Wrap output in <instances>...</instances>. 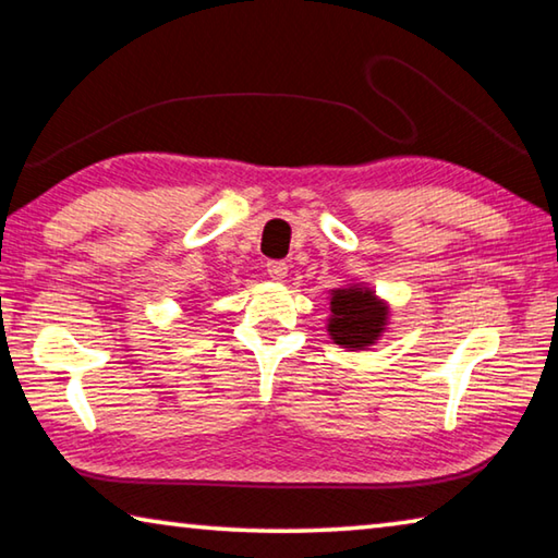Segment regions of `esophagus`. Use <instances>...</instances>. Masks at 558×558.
Instances as JSON below:
<instances>
[{
	"label": "esophagus",
	"mask_w": 558,
	"mask_h": 558,
	"mask_svg": "<svg viewBox=\"0 0 558 558\" xmlns=\"http://www.w3.org/2000/svg\"><path fill=\"white\" fill-rule=\"evenodd\" d=\"M266 268H268V276L272 280H282L288 276V263L286 260H268Z\"/></svg>",
	"instance_id": "esophagus-1"
}]
</instances>
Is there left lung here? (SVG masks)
<instances>
[{
  "mask_svg": "<svg viewBox=\"0 0 558 558\" xmlns=\"http://www.w3.org/2000/svg\"><path fill=\"white\" fill-rule=\"evenodd\" d=\"M386 325V307L369 290L347 288L335 290L332 295V319L329 335L337 344L349 349H364L374 344Z\"/></svg>",
  "mask_w": 558,
  "mask_h": 558,
  "instance_id": "8db88e82",
  "label": "left lung"
}]
</instances>
